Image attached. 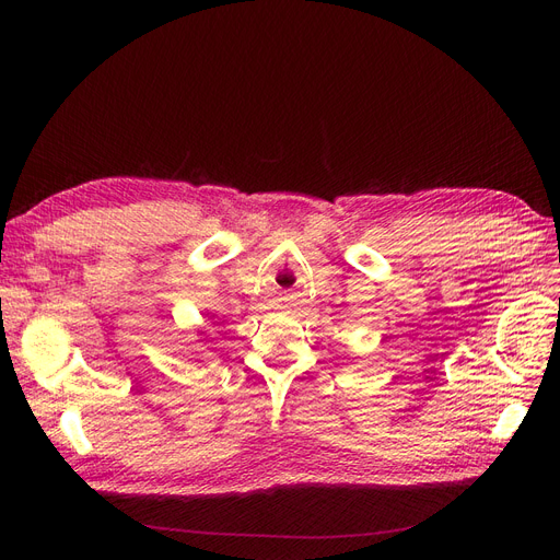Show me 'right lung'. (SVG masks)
Segmentation results:
<instances>
[{"instance_id": "1", "label": "right lung", "mask_w": 560, "mask_h": 560, "mask_svg": "<svg viewBox=\"0 0 560 560\" xmlns=\"http://www.w3.org/2000/svg\"><path fill=\"white\" fill-rule=\"evenodd\" d=\"M198 336H208V331H202V329H198ZM200 341H208V338H200Z\"/></svg>"}]
</instances>
